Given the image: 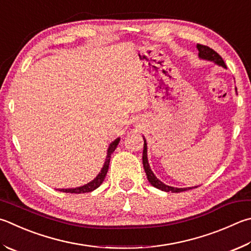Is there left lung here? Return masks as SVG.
<instances>
[{"instance_id":"8db88e82","label":"left lung","mask_w":251,"mask_h":251,"mask_svg":"<svg viewBox=\"0 0 251 251\" xmlns=\"http://www.w3.org/2000/svg\"><path fill=\"white\" fill-rule=\"evenodd\" d=\"M197 48L199 50V57L201 59H204V60H208V61H213L215 62L216 65L222 66L223 68H226V65L223 58L218 54L215 50H213L212 48H209L207 46H204V45H197ZM143 165H144V169L146 172V176H147V179L150 182V184L154 188H157L161 191H166V192H172V193H179V192H183V191H188L189 189H193V188H173V186H169L157 179V176L153 175V172L150 169V166L148 163V158H147V143H146V139L144 138V151H143ZM197 188V186H195Z\"/></svg>"}]
</instances>
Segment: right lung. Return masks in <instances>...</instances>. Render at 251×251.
I'll return each mask as SVG.
<instances>
[{
  "label": "right lung",
  "instance_id": "add662e5",
  "mask_svg": "<svg viewBox=\"0 0 251 251\" xmlns=\"http://www.w3.org/2000/svg\"><path fill=\"white\" fill-rule=\"evenodd\" d=\"M121 138L118 137L115 140L111 143V145L108 146V149H107V154H106V159H105V162H104V166L102 168L101 172L99 173L95 177L94 180H92L91 182H89L88 184H84L82 186H79V188H74V189H59V191H61V192H65V193H76V194H80V193H88V192H92L95 189H98L100 185L103 183L104 179H105V176L107 173L108 170V166H110V160H111V156L112 153L114 152V150L116 149L118 143H120Z\"/></svg>",
  "mask_w": 251,
  "mask_h": 251
}]
</instances>
